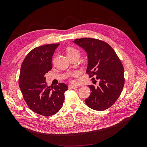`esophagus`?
I'll return each mask as SVG.
<instances>
[{"mask_svg":"<svg viewBox=\"0 0 147 147\" xmlns=\"http://www.w3.org/2000/svg\"><path fill=\"white\" fill-rule=\"evenodd\" d=\"M77 86H75V85H72V84H70V85L69 86V88L70 89V90H72V89H75L77 88Z\"/></svg>","mask_w":147,"mask_h":147,"instance_id":"34e87169","label":"esophagus"}]
</instances>
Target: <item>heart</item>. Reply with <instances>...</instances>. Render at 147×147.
<instances>
[{
	"instance_id": "b5f03b06",
	"label": "heart",
	"mask_w": 147,
	"mask_h": 147,
	"mask_svg": "<svg viewBox=\"0 0 147 147\" xmlns=\"http://www.w3.org/2000/svg\"><path fill=\"white\" fill-rule=\"evenodd\" d=\"M66 53L67 56L69 57H72L75 56H79L80 55V53L79 50H77V48L74 47H68L66 49ZM78 75V72H74L71 74V76L72 77H76Z\"/></svg>"
}]
</instances>
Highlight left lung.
Here are the masks:
<instances>
[{"mask_svg":"<svg viewBox=\"0 0 147 147\" xmlns=\"http://www.w3.org/2000/svg\"><path fill=\"white\" fill-rule=\"evenodd\" d=\"M74 43L88 55L86 73L96 76L99 85H89L91 94L85 100L89 107L97 111L109 109L118 99L124 84V67L116 53L107 43L92 38H77Z\"/></svg>","mask_w":147,"mask_h":147,"instance_id":"8db88e82","label":"left lung"}]
</instances>
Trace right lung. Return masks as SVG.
<instances>
[{"label": "right lung", "mask_w": 147, "mask_h": 147, "mask_svg": "<svg viewBox=\"0 0 147 147\" xmlns=\"http://www.w3.org/2000/svg\"><path fill=\"white\" fill-rule=\"evenodd\" d=\"M59 43L47 44L31 50L21 64L19 86L29 108L45 117L56 114L61 109L64 92L63 83L53 88L47 86L45 75L52 69V57Z\"/></svg>", "instance_id": "1"}]
</instances>
